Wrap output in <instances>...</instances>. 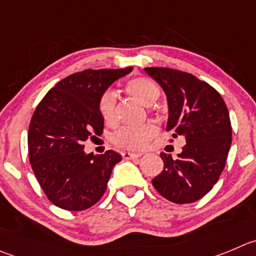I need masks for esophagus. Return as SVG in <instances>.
<instances>
[{"label":"esophagus","mask_w":256,"mask_h":256,"mask_svg":"<svg viewBox=\"0 0 256 256\" xmlns=\"http://www.w3.org/2000/svg\"><path fill=\"white\" fill-rule=\"evenodd\" d=\"M142 156V153H133V152H123L122 153V157L124 160H133V158H138Z\"/></svg>","instance_id":"esophagus-1"}]
</instances>
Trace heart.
<instances>
[{
  "label": "heart",
  "mask_w": 256,
  "mask_h": 256,
  "mask_svg": "<svg viewBox=\"0 0 256 256\" xmlns=\"http://www.w3.org/2000/svg\"><path fill=\"white\" fill-rule=\"evenodd\" d=\"M126 93L140 103L150 106L158 99L160 90L152 79L146 76H137L130 79L126 84ZM99 113L102 119L108 126L116 123V93L114 90H106L98 102ZM157 134V128L153 123L140 124V126H124L118 128L112 136V142L118 148L126 150H143L150 140Z\"/></svg>",
  "instance_id": "b5f03b06"
}]
</instances>
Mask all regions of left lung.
<instances>
[{"label": "left lung", "mask_w": 256, "mask_h": 256, "mask_svg": "<svg viewBox=\"0 0 256 256\" xmlns=\"http://www.w3.org/2000/svg\"><path fill=\"white\" fill-rule=\"evenodd\" d=\"M144 70L167 96V130L174 138H186L176 160L160 153L163 171L152 184L171 202H194L212 188L225 168L232 136L228 106L215 88L190 72L170 68Z\"/></svg>", "instance_id": "8db88e82"}]
</instances>
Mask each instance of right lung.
<instances>
[{"label":"right lung","mask_w":256,"mask_h":256,"mask_svg":"<svg viewBox=\"0 0 256 256\" xmlns=\"http://www.w3.org/2000/svg\"><path fill=\"white\" fill-rule=\"evenodd\" d=\"M132 69L75 72L51 88L36 106L28 126V160L44 194L58 208L86 210L106 192L122 157L113 150L86 154L84 142L103 133L100 96Z\"/></svg>","instance_id":"right-lung-1"}]
</instances>
